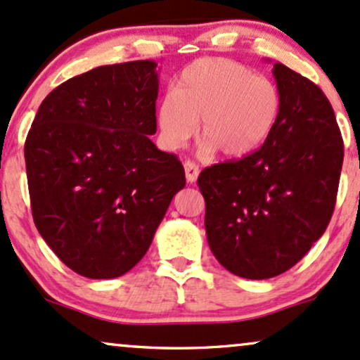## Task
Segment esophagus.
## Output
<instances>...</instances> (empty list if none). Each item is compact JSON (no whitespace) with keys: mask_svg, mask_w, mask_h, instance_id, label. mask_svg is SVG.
<instances>
[{"mask_svg":"<svg viewBox=\"0 0 360 360\" xmlns=\"http://www.w3.org/2000/svg\"><path fill=\"white\" fill-rule=\"evenodd\" d=\"M184 171H186V179L188 183H196L198 176H199V167L194 164L193 161H186L184 162Z\"/></svg>","mask_w":360,"mask_h":360,"instance_id":"34e87169","label":"esophagus"}]
</instances>
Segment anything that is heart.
Masks as SVG:
<instances>
[{"label": "heart", "instance_id": "obj_1", "mask_svg": "<svg viewBox=\"0 0 360 360\" xmlns=\"http://www.w3.org/2000/svg\"><path fill=\"white\" fill-rule=\"evenodd\" d=\"M280 92L268 77L228 58H201L181 72L174 92L164 95L158 127L167 149H181L198 131L207 153L238 159L257 150L274 131Z\"/></svg>", "mask_w": 360, "mask_h": 360}]
</instances>
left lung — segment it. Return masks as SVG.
I'll list each match as a JSON object with an SVG mask.
<instances>
[{"mask_svg": "<svg viewBox=\"0 0 360 360\" xmlns=\"http://www.w3.org/2000/svg\"><path fill=\"white\" fill-rule=\"evenodd\" d=\"M280 114L258 150L206 167L210 248L233 275L265 280L287 271L323 235L335 207L344 141L314 82L274 65Z\"/></svg>", "mask_w": 360, "mask_h": 360, "instance_id": "1", "label": "left lung"}]
</instances>
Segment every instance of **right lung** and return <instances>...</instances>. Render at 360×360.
Instances as JSON below:
<instances>
[{
    "label": "right lung",
    "mask_w": 360,
    "mask_h": 360,
    "mask_svg": "<svg viewBox=\"0 0 360 360\" xmlns=\"http://www.w3.org/2000/svg\"><path fill=\"white\" fill-rule=\"evenodd\" d=\"M155 67L103 65L63 82L41 102L25 142L34 226L86 278L136 266L186 186L179 159L149 137L158 131Z\"/></svg>",
    "instance_id": "right-lung-1"
}]
</instances>
